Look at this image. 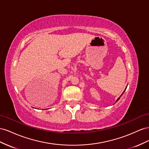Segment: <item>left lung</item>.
I'll return each mask as SVG.
<instances>
[{
  "label": "left lung",
  "mask_w": 149,
  "mask_h": 149,
  "mask_svg": "<svg viewBox=\"0 0 149 149\" xmlns=\"http://www.w3.org/2000/svg\"><path fill=\"white\" fill-rule=\"evenodd\" d=\"M125 89H126V88H125ZM125 91H124V92H123V93H122V94H123V93H124V92H125ZM122 95H120V97H118V99H117V101H116V102H117V101H118V100H119V99H120V97H121V96H122Z\"/></svg>",
  "instance_id": "obj_1"
}]
</instances>
